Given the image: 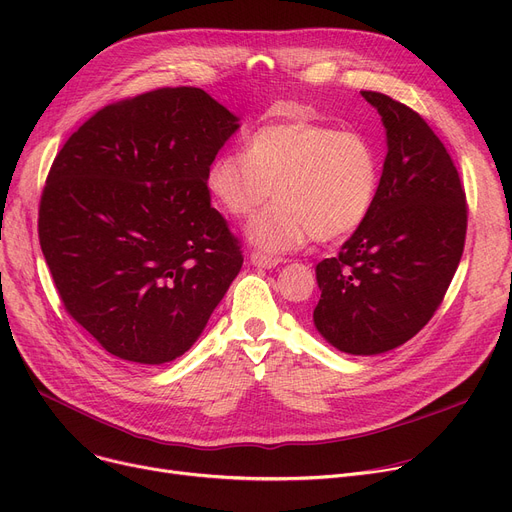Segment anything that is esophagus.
<instances>
[{"mask_svg": "<svg viewBox=\"0 0 512 512\" xmlns=\"http://www.w3.org/2000/svg\"><path fill=\"white\" fill-rule=\"evenodd\" d=\"M251 263L257 267H267V270H272L278 263H282L280 257H274L270 253H263V251H253L251 253Z\"/></svg>", "mask_w": 512, "mask_h": 512, "instance_id": "34e87169", "label": "esophagus"}]
</instances>
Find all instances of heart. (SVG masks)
<instances>
[{
    "label": "heart",
    "instance_id": "obj_1",
    "mask_svg": "<svg viewBox=\"0 0 512 512\" xmlns=\"http://www.w3.org/2000/svg\"><path fill=\"white\" fill-rule=\"evenodd\" d=\"M382 164L353 130L305 118L257 128L245 153L211 161L207 191L232 218H249L272 197L247 234L265 251L297 249L313 236L330 242L355 232L373 209Z\"/></svg>",
    "mask_w": 512,
    "mask_h": 512
}]
</instances>
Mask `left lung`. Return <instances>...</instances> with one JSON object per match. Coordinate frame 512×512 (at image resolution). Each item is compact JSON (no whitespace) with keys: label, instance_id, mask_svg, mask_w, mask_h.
<instances>
[{"label":"left lung","instance_id":"left-lung-1","mask_svg":"<svg viewBox=\"0 0 512 512\" xmlns=\"http://www.w3.org/2000/svg\"><path fill=\"white\" fill-rule=\"evenodd\" d=\"M386 126L378 199L336 257L317 263L319 334L351 355L411 340L444 301L467 236V197L454 161L409 105L361 91Z\"/></svg>","mask_w":512,"mask_h":512}]
</instances>
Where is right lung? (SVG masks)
I'll use <instances>...</instances> for the list:
<instances>
[{"label": "right lung", "instance_id": "right-lung-1", "mask_svg": "<svg viewBox=\"0 0 512 512\" xmlns=\"http://www.w3.org/2000/svg\"><path fill=\"white\" fill-rule=\"evenodd\" d=\"M236 128L203 89L161 87L101 107L53 159L41 251L68 315L114 357L184 355L240 272L205 182Z\"/></svg>", "mask_w": 512, "mask_h": 512}]
</instances>
